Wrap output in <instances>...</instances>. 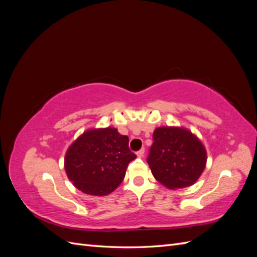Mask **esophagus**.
<instances>
[{
    "label": "esophagus",
    "mask_w": 257,
    "mask_h": 257,
    "mask_svg": "<svg viewBox=\"0 0 257 257\" xmlns=\"http://www.w3.org/2000/svg\"><path fill=\"white\" fill-rule=\"evenodd\" d=\"M137 157L138 158H143L144 157V154H145V148H142V149L141 150H139V151H137Z\"/></svg>",
    "instance_id": "1"
}]
</instances>
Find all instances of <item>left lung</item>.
Listing matches in <instances>:
<instances>
[{
  "label": "left lung",
  "instance_id": "obj_1",
  "mask_svg": "<svg viewBox=\"0 0 257 257\" xmlns=\"http://www.w3.org/2000/svg\"><path fill=\"white\" fill-rule=\"evenodd\" d=\"M147 162L160 183L170 190L182 189L195 183L203 174L207 152L190 131L163 126L153 132V144Z\"/></svg>",
  "mask_w": 257,
  "mask_h": 257
}]
</instances>
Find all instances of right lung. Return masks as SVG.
<instances>
[{
  "label": "right lung",
  "instance_id": "add662e5",
  "mask_svg": "<svg viewBox=\"0 0 257 257\" xmlns=\"http://www.w3.org/2000/svg\"><path fill=\"white\" fill-rule=\"evenodd\" d=\"M136 154L128 148V137L114 127L88 130L69 146L65 172L77 189L104 196L118 188L130 162Z\"/></svg>",
  "mask_w": 257,
  "mask_h": 257
}]
</instances>
